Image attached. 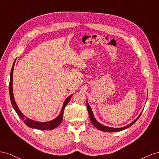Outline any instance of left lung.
<instances>
[{
  "instance_id": "obj_1",
  "label": "left lung",
  "mask_w": 159,
  "mask_h": 159,
  "mask_svg": "<svg viewBox=\"0 0 159 159\" xmlns=\"http://www.w3.org/2000/svg\"><path fill=\"white\" fill-rule=\"evenodd\" d=\"M87 109H88V112H89V117H90V120L92 122V124H93V125L95 126V128H97V129H99V130H101V131H103V132H120V131H121V130H124L125 129H127L128 128H129L130 126H132L135 122L138 120V118H139L140 116H141L142 114V112L140 113V114L138 116V117H137V118L134 120L132 123H130L129 124L127 125L124 126V127H121V128H111V127H109V126H106V125H104L103 124H100L99 121H97V120L95 119V117L94 116V114H93V111H92V109L91 107H90V105H89V104L88 103V101L87 100Z\"/></svg>"
}]
</instances>
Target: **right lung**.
<instances>
[{
  "instance_id": "obj_1",
  "label": "right lung",
  "mask_w": 159,
  "mask_h": 159,
  "mask_svg": "<svg viewBox=\"0 0 159 159\" xmlns=\"http://www.w3.org/2000/svg\"><path fill=\"white\" fill-rule=\"evenodd\" d=\"M15 62L13 64V67L11 68V75H10V83H9V95H10V99L12 105L15 109V111L16 113H17V115L20 117L23 121L25 123L28 127H30L31 128L33 129H43V130H48V129H53L55 128H56L57 126H58L61 122L62 121L63 119V113L65 107L66 106L67 103L69 102L70 98L73 95H71L69 97H67V99L64 101V102L63 103V106L62 107V109H61V111L60 113V114L57 116L55 119L52 120L51 121H44V122H41V121H37L33 120H31L30 118H28L26 116H24L21 111H20V109H19L17 103L15 102V100L14 98V95H13V70H14V66H15Z\"/></svg>"
}]
</instances>
